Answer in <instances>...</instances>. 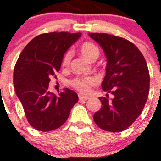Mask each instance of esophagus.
<instances>
[{"mask_svg":"<svg viewBox=\"0 0 161 161\" xmlns=\"http://www.w3.org/2000/svg\"><path fill=\"white\" fill-rule=\"evenodd\" d=\"M78 98L79 100H89V97L88 95H83V94H78Z\"/></svg>","mask_w":161,"mask_h":161,"instance_id":"34e87169","label":"esophagus"}]
</instances>
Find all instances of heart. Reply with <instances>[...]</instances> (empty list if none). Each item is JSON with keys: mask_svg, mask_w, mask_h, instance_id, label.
Instances as JSON below:
<instances>
[{"mask_svg": "<svg viewBox=\"0 0 161 161\" xmlns=\"http://www.w3.org/2000/svg\"><path fill=\"white\" fill-rule=\"evenodd\" d=\"M80 51L83 57L89 61H93L100 55V51L98 47L93 43L90 42L83 43V45H81ZM71 57H72V51H68L63 57L62 64L64 66L68 65ZM96 83L97 79L94 77H83V78H76L72 79L71 81V85L74 87L76 89H78V91L88 93L90 90V87L92 85H94Z\"/></svg>", "mask_w": 161, "mask_h": 161, "instance_id": "b5f03b06", "label": "heart"}]
</instances>
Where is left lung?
I'll list each match as a JSON object with an SVG mask.
<instances>
[{
  "instance_id": "left-lung-1",
  "label": "left lung",
  "mask_w": 161,
  "mask_h": 161,
  "mask_svg": "<svg viewBox=\"0 0 161 161\" xmlns=\"http://www.w3.org/2000/svg\"><path fill=\"white\" fill-rule=\"evenodd\" d=\"M106 56V74L101 83L112 100L100 97L101 108L94 121L101 129L117 132L129 127L145 105L149 89L148 66L137 46L121 37L107 34H89Z\"/></svg>"
}]
</instances>
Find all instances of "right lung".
I'll return each mask as SVG.
<instances>
[{
  "instance_id": "right-lung-1",
  "label": "right lung",
  "mask_w": 161,
  "mask_h": 161,
  "mask_svg": "<svg viewBox=\"0 0 161 161\" xmlns=\"http://www.w3.org/2000/svg\"><path fill=\"white\" fill-rule=\"evenodd\" d=\"M81 33L42 34L34 38L18 57L13 72L17 96L29 124L49 132L63 125L78 96L66 89L56 95L48 90L52 76L61 68L64 54L80 38Z\"/></svg>"
}]
</instances>
